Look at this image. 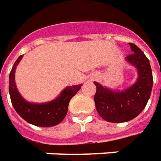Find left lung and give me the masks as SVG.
<instances>
[{"label": "left lung", "instance_id": "left-lung-1", "mask_svg": "<svg viewBox=\"0 0 161 161\" xmlns=\"http://www.w3.org/2000/svg\"><path fill=\"white\" fill-rule=\"evenodd\" d=\"M133 53L126 59L138 69V78L132 87L123 92H114L95 82V103L102 118L110 123L128 122L143 111L150 98L153 88V73L149 59L140 49L129 43Z\"/></svg>", "mask_w": 161, "mask_h": 161}]
</instances>
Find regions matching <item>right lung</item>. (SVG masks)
I'll return each instance as SVG.
<instances>
[{
    "instance_id": "add662e5",
    "label": "right lung",
    "mask_w": 161,
    "mask_h": 161,
    "mask_svg": "<svg viewBox=\"0 0 161 161\" xmlns=\"http://www.w3.org/2000/svg\"><path fill=\"white\" fill-rule=\"evenodd\" d=\"M23 55L16 59L9 74V95L15 111L24 120L36 126L50 127L58 125L67 113L70 100L80 89L82 85H76L65 88L57 99L44 104H33L23 99L15 84V71Z\"/></svg>"
}]
</instances>
